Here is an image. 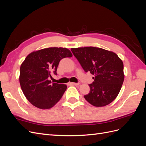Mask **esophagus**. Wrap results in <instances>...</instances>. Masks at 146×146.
I'll return each mask as SVG.
<instances>
[{
  "mask_svg": "<svg viewBox=\"0 0 146 146\" xmlns=\"http://www.w3.org/2000/svg\"><path fill=\"white\" fill-rule=\"evenodd\" d=\"M69 85H75V86H77L79 85V83H73V82H69Z\"/></svg>",
  "mask_w": 146,
  "mask_h": 146,
  "instance_id": "34e87169",
  "label": "esophagus"
}]
</instances>
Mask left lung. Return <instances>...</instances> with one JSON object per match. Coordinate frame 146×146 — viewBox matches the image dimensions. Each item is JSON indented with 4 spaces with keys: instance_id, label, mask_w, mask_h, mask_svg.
I'll return each mask as SVG.
<instances>
[{
    "instance_id": "1",
    "label": "left lung",
    "mask_w": 146,
    "mask_h": 146,
    "mask_svg": "<svg viewBox=\"0 0 146 146\" xmlns=\"http://www.w3.org/2000/svg\"><path fill=\"white\" fill-rule=\"evenodd\" d=\"M86 72L94 75L90 91L85 99L94 107H104L115 99L124 80L123 64L112 51L95 47L71 48Z\"/></svg>"
}]
</instances>
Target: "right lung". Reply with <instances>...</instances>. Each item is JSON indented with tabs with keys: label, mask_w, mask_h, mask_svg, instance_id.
Instances as JSON below:
<instances>
[{
	"label": "right lung",
	"mask_w": 146,
	"mask_h": 146,
	"mask_svg": "<svg viewBox=\"0 0 146 146\" xmlns=\"http://www.w3.org/2000/svg\"><path fill=\"white\" fill-rule=\"evenodd\" d=\"M68 48L48 47L29 54L20 67L19 83L24 96L30 102L38 108H52L62 98L67 86L48 80L56 69L60 61L72 57Z\"/></svg>",
	"instance_id": "obj_1"
}]
</instances>
